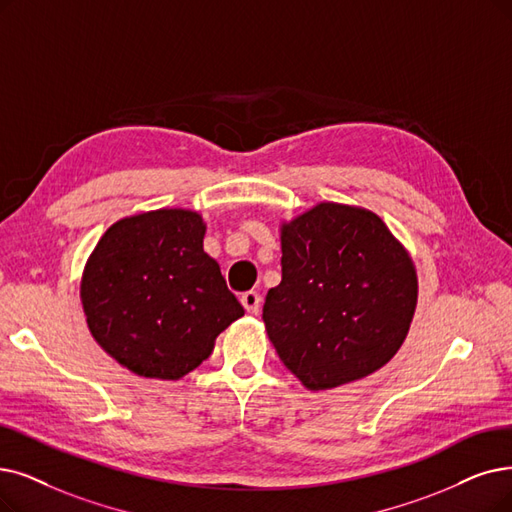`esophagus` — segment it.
I'll return each instance as SVG.
<instances>
[{
    "label": "esophagus",
    "mask_w": 512,
    "mask_h": 512,
    "mask_svg": "<svg viewBox=\"0 0 512 512\" xmlns=\"http://www.w3.org/2000/svg\"><path fill=\"white\" fill-rule=\"evenodd\" d=\"M241 304H243V309H245V311L252 313V315H256V313L260 311L262 298H260V294H256V292H245V294L241 296Z\"/></svg>",
    "instance_id": "obj_1"
}]
</instances>
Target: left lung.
Here are the masks:
<instances>
[{
  "label": "left lung",
  "mask_w": 512,
  "mask_h": 512,
  "mask_svg": "<svg viewBox=\"0 0 512 512\" xmlns=\"http://www.w3.org/2000/svg\"><path fill=\"white\" fill-rule=\"evenodd\" d=\"M416 302L414 260L374 212L323 201L281 222V283L262 319L309 391L378 372L401 349Z\"/></svg>",
  "instance_id": "8db88e82"
}]
</instances>
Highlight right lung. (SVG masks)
I'll list each match as a JSON object with an SVG mask.
<instances>
[{
  "mask_svg": "<svg viewBox=\"0 0 512 512\" xmlns=\"http://www.w3.org/2000/svg\"><path fill=\"white\" fill-rule=\"evenodd\" d=\"M203 235L206 222L193 210L142 212L111 224L86 262L90 334L138 376L180 380L243 317L218 262L203 252Z\"/></svg>",
  "mask_w": 512,
  "mask_h": 512,
  "instance_id": "obj_1",
  "label": "right lung"
}]
</instances>
